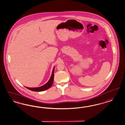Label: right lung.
I'll return each mask as SVG.
<instances>
[{
    "label": "right lung",
    "mask_w": 125,
    "mask_h": 125,
    "mask_svg": "<svg viewBox=\"0 0 125 125\" xmlns=\"http://www.w3.org/2000/svg\"><path fill=\"white\" fill-rule=\"evenodd\" d=\"M54 69L53 70L51 78H50L49 81L46 84H44V85H43L42 86L39 87H36V88H30V87H25L27 88L28 89L32 91H38V92L44 91L48 89L51 88V86H52V85L53 84V81H54Z\"/></svg>",
    "instance_id": "add662e5"
}]
</instances>
